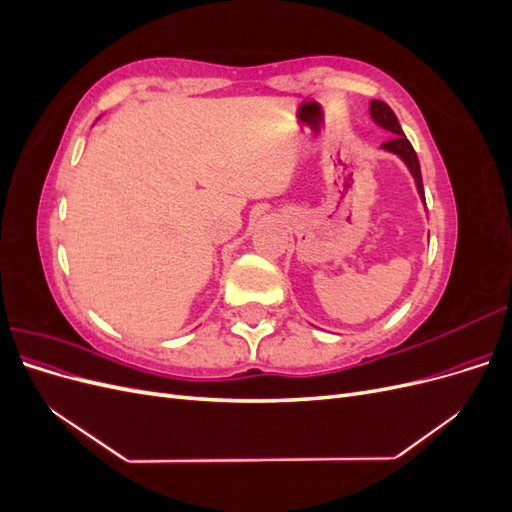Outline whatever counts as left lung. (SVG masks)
Wrapping results in <instances>:
<instances>
[{
	"label": "left lung",
	"instance_id": "left-lung-1",
	"mask_svg": "<svg viewBox=\"0 0 512 512\" xmlns=\"http://www.w3.org/2000/svg\"><path fill=\"white\" fill-rule=\"evenodd\" d=\"M369 115H371V119H374V123H378L380 128H384L386 132L395 134L389 143L382 145V149L389 151V153H395V156H397L399 160H404V164H406L408 170H410V175L414 177L418 196H421V200L425 203L421 164H418L416 151H414V147L410 145V141L406 138L404 130H401V126H399L397 115L391 111V106L386 104V102H382V100H371V102H369Z\"/></svg>",
	"mask_w": 512,
	"mask_h": 512
}]
</instances>
